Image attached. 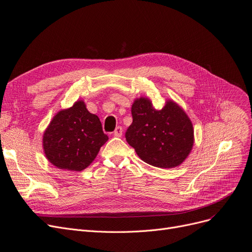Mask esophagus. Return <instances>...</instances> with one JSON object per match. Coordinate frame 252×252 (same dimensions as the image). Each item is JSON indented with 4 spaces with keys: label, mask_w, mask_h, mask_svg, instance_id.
Here are the masks:
<instances>
[{
    "label": "esophagus",
    "mask_w": 252,
    "mask_h": 252,
    "mask_svg": "<svg viewBox=\"0 0 252 252\" xmlns=\"http://www.w3.org/2000/svg\"><path fill=\"white\" fill-rule=\"evenodd\" d=\"M122 134H123V128L121 126H118L114 131V135L117 136V137H121V136H122Z\"/></svg>",
    "instance_id": "34e87169"
}]
</instances>
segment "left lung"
I'll return each instance as SVG.
<instances>
[{
  "instance_id": "obj_1",
  "label": "left lung",
  "mask_w": 252,
  "mask_h": 252,
  "mask_svg": "<svg viewBox=\"0 0 252 252\" xmlns=\"http://www.w3.org/2000/svg\"><path fill=\"white\" fill-rule=\"evenodd\" d=\"M131 114L132 124L125 136L138 158L158 168L184 162L194 144L193 124L184 109L169 100L156 110L148 98H140L132 104Z\"/></svg>"
}]
</instances>
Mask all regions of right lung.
<instances>
[{"label":"right lung","instance_id":"right-lung-1","mask_svg":"<svg viewBox=\"0 0 252 252\" xmlns=\"http://www.w3.org/2000/svg\"><path fill=\"white\" fill-rule=\"evenodd\" d=\"M107 140L99 118L80 100L57 112L43 133L42 146L48 160L58 169L82 171Z\"/></svg>","mask_w":252,"mask_h":252}]
</instances>
